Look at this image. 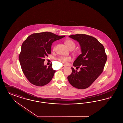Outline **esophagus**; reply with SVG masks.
I'll return each instance as SVG.
<instances>
[{
    "label": "esophagus",
    "mask_w": 123,
    "mask_h": 123,
    "mask_svg": "<svg viewBox=\"0 0 123 123\" xmlns=\"http://www.w3.org/2000/svg\"><path fill=\"white\" fill-rule=\"evenodd\" d=\"M65 67H66L65 66H63L62 67V69H64V68H65Z\"/></svg>",
    "instance_id": "1"
}]
</instances>
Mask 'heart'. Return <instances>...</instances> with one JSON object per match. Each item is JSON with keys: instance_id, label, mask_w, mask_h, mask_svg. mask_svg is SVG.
<instances>
[{"instance_id": "1", "label": "heart", "mask_w": 123, "mask_h": 123, "mask_svg": "<svg viewBox=\"0 0 123 123\" xmlns=\"http://www.w3.org/2000/svg\"><path fill=\"white\" fill-rule=\"evenodd\" d=\"M65 43L70 49L73 50L76 47V44L75 42L70 40L66 41L65 42ZM57 59L60 64L62 63L63 64H67V63L69 61H70L71 60V58L70 56H66V57L60 56L59 58H58Z\"/></svg>"}]
</instances>
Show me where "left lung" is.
Returning a JSON list of instances; mask_svg holds the SVG:
<instances>
[{
  "mask_svg": "<svg viewBox=\"0 0 123 123\" xmlns=\"http://www.w3.org/2000/svg\"><path fill=\"white\" fill-rule=\"evenodd\" d=\"M77 41L82 53L74 61L73 65L78 71L71 67L72 73L67 78L70 84L78 89L89 87L102 73L107 56L104 47L96 38L84 34L70 35Z\"/></svg>",
  "mask_w": 123,
  "mask_h": 123,
  "instance_id": "left-lung-1",
  "label": "left lung"
}]
</instances>
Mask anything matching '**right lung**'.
I'll return each instance as SVG.
<instances>
[{
	"label": "right lung",
	"instance_id": "add662e5",
	"mask_svg": "<svg viewBox=\"0 0 123 123\" xmlns=\"http://www.w3.org/2000/svg\"><path fill=\"white\" fill-rule=\"evenodd\" d=\"M44 32L29 35L22 44L19 60L24 75L30 83L43 86L50 82L55 70L52 64L44 65V59L51 54L53 42L65 37Z\"/></svg>",
	"mask_w": 123,
	"mask_h": 123
}]
</instances>
